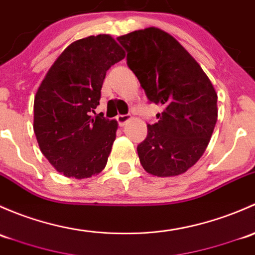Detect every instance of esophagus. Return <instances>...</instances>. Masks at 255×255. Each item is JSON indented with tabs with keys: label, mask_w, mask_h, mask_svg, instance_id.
Returning <instances> with one entry per match:
<instances>
[{
	"label": "esophagus",
	"mask_w": 255,
	"mask_h": 255,
	"mask_svg": "<svg viewBox=\"0 0 255 255\" xmlns=\"http://www.w3.org/2000/svg\"><path fill=\"white\" fill-rule=\"evenodd\" d=\"M131 117L130 115H118L117 117V122L119 123L120 127H124L128 122H130Z\"/></svg>",
	"instance_id": "obj_1"
}]
</instances>
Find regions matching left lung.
Segmentation results:
<instances>
[{"label":"left lung","instance_id":"1","mask_svg":"<svg viewBox=\"0 0 255 255\" xmlns=\"http://www.w3.org/2000/svg\"><path fill=\"white\" fill-rule=\"evenodd\" d=\"M118 40L148 101L163 107L137 146L141 164L156 177L183 174L200 159L214 132L216 91L196 60L167 31L148 27Z\"/></svg>","mask_w":255,"mask_h":255}]
</instances>
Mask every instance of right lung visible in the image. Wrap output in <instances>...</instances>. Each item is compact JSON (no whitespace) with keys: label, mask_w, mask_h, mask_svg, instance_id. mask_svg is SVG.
<instances>
[{"label":"right lung","mask_w":255,"mask_h":255,"mask_svg":"<svg viewBox=\"0 0 255 255\" xmlns=\"http://www.w3.org/2000/svg\"><path fill=\"white\" fill-rule=\"evenodd\" d=\"M124 57L125 51L109 34L76 40L60 54L36 91V141L65 177L91 178L107 166L118 122L93 113L107 71Z\"/></svg>","instance_id":"obj_1"}]
</instances>
